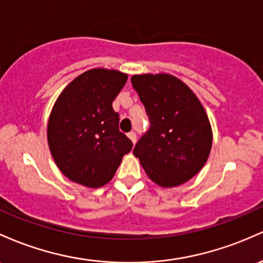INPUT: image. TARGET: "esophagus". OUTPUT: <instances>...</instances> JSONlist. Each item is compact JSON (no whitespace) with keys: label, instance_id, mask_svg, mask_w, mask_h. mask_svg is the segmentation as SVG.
I'll return each instance as SVG.
<instances>
[{"label":"esophagus","instance_id":"obj_1","mask_svg":"<svg viewBox=\"0 0 263 263\" xmlns=\"http://www.w3.org/2000/svg\"><path fill=\"white\" fill-rule=\"evenodd\" d=\"M127 136H128V138L129 140L132 141V143H136V141H137V136H136V134H135V132H129L128 135H127Z\"/></svg>","mask_w":263,"mask_h":263}]
</instances>
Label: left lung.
Returning <instances> with one entry per match:
<instances>
[{
	"instance_id": "obj_1",
	"label": "left lung",
	"mask_w": 263,
	"mask_h": 263,
	"mask_svg": "<svg viewBox=\"0 0 263 263\" xmlns=\"http://www.w3.org/2000/svg\"><path fill=\"white\" fill-rule=\"evenodd\" d=\"M131 82L151 123L134 155L158 186L187 182L211 151L212 129L203 106L186 83L171 74H135Z\"/></svg>"
}]
</instances>
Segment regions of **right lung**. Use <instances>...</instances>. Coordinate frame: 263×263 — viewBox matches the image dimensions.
Returning a JSON list of instances; mask_svg holds the SVG:
<instances>
[{"label": "right lung", "mask_w": 263, "mask_h": 263, "mask_svg": "<svg viewBox=\"0 0 263 263\" xmlns=\"http://www.w3.org/2000/svg\"><path fill=\"white\" fill-rule=\"evenodd\" d=\"M127 74L93 68L66 86L52 107L47 141L52 157L68 180L97 189L114 177L132 142L118 129L112 102Z\"/></svg>", "instance_id": "obj_1"}]
</instances>
